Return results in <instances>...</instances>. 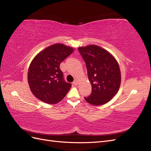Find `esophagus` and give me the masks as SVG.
<instances>
[{
  "label": "esophagus",
  "instance_id": "1",
  "mask_svg": "<svg viewBox=\"0 0 151 151\" xmlns=\"http://www.w3.org/2000/svg\"><path fill=\"white\" fill-rule=\"evenodd\" d=\"M73 84H74V85H77V84H78V81H77V79H76L74 82H73Z\"/></svg>",
  "mask_w": 151,
  "mask_h": 151
}]
</instances>
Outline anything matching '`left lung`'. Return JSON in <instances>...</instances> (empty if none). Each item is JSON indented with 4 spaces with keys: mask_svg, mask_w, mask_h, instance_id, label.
<instances>
[{
    "mask_svg": "<svg viewBox=\"0 0 151 151\" xmlns=\"http://www.w3.org/2000/svg\"><path fill=\"white\" fill-rule=\"evenodd\" d=\"M88 70L92 93L86 101L98 106L108 103L120 88L121 72L118 63L107 50L96 45L79 47Z\"/></svg>",
    "mask_w": 151,
    "mask_h": 151,
    "instance_id": "obj_1",
    "label": "left lung"
}]
</instances>
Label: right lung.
I'll list each match as a JSON object with an SVG mask.
<instances>
[{"label": "right lung", "instance_id": "right-lung-1", "mask_svg": "<svg viewBox=\"0 0 151 151\" xmlns=\"http://www.w3.org/2000/svg\"><path fill=\"white\" fill-rule=\"evenodd\" d=\"M74 49L57 43L40 52L32 60L28 74L30 89L35 96L48 104H56L65 96L72 84L67 83L60 63Z\"/></svg>", "mask_w": 151, "mask_h": 151}]
</instances>
